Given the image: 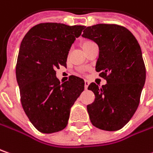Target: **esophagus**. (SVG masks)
<instances>
[{"label":"esophagus","mask_w":153,"mask_h":153,"mask_svg":"<svg viewBox=\"0 0 153 153\" xmlns=\"http://www.w3.org/2000/svg\"><path fill=\"white\" fill-rule=\"evenodd\" d=\"M88 84H89V82H88V81H84V88H85V89H87V88H88Z\"/></svg>","instance_id":"34e87169"}]
</instances>
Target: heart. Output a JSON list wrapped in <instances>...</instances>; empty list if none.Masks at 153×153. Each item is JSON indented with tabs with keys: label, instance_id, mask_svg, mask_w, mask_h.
<instances>
[{
	"label": "heart",
	"instance_id": "obj_1",
	"mask_svg": "<svg viewBox=\"0 0 153 153\" xmlns=\"http://www.w3.org/2000/svg\"><path fill=\"white\" fill-rule=\"evenodd\" d=\"M92 44H94V43L90 42V41H84V42L82 43V49H85V48H87L88 46H89L90 45H92Z\"/></svg>",
	"mask_w": 153,
	"mask_h": 153
}]
</instances>
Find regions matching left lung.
<instances>
[{
	"label": "left lung",
	"mask_w": 153,
	"mask_h": 153,
	"mask_svg": "<svg viewBox=\"0 0 153 153\" xmlns=\"http://www.w3.org/2000/svg\"><path fill=\"white\" fill-rule=\"evenodd\" d=\"M82 36L98 45L96 71L107 81L102 87L88 85L96 96L87 106L90 121L102 130H120L137 110L146 82L140 46L128 29L115 24L87 27Z\"/></svg>",
	"instance_id": "8db88e82"
}]
</instances>
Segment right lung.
Masks as SVG:
<instances>
[{
    "label": "right lung",
    "instance_id": "right-lung-1",
    "mask_svg": "<svg viewBox=\"0 0 153 153\" xmlns=\"http://www.w3.org/2000/svg\"><path fill=\"white\" fill-rule=\"evenodd\" d=\"M84 26L40 23L23 38L16 64L22 108L31 123L44 134L65 129L71 108L84 89V81L71 76L60 83L56 71L66 67L69 51Z\"/></svg>",
    "mask_w": 153,
    "mask_h": 153
}]
</instances>
